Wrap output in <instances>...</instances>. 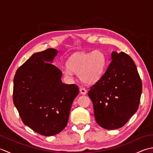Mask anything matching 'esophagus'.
<instances>
[{
  "instance_id": "34e87169",
  "label": "esophagus",
  "mask_w": 153,
  "mask_h": 153,
  "mask_svg": "<svg viewBox=\"0 0 153 153\" xmlns=\"http://www.w3.org/2000/svg\"><path fill=\"white\" fill-rule=\"evenodd\" d=\"M79 91H80V93L82 94V95H86L87 94V90L85 89V88H81L79 89Z\"/></svg>"
}]
</instances>
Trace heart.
Wrapping results in <instances>:
<instances>
[{"label": "heart", "mask_w": 153, "mask_h": 153, "mask_svg": "<svg viewBox=\"0 0 153 153\" xmlns=\"http://www.w3.org/2000/svg\"><path fill=\"white\" fill-rule=\"evenodd\" d=\"M105 64L106 57L102 52H78L69 58L67 61L68 68H64L62 71L68 79H71L73 73H75L82 82L91 85L99 80Z\"/></svg>", "instance_id": "1"}]
</instances>
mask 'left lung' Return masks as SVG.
<instances>
[{"label":"left lung","mask_w":153,"mask_h":153,"mask_svg":"<svg viewBox=\"0 0 153 153\" xmlns=\"http://www.w3.org/2000/svg\"><path fill=\"white\" fill-rule=\"evenodd\" d=\"M106 72L90 87L97 123L106 129L124 126L137 112L142 92V83L132 58L123 52L111 54Z\"/></svg>","instance_id":"1"}]
</instances>
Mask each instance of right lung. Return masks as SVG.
I'll use <instances>...</instances> for the list:
<instances>
[{
  "label": "right lung",
  "mask_w": 153,
  "mask_h": 153,
  "mask_svg": "<svg viewBox=\"0 0 153 153\" xmlns=\"http://www.w3.org/2000/svg\"><path fill=\"white\" fill-rule=\"evenodd\" d=\"M58 53L48 48L34 53L14 78L13 102L22 122L44 136L58 134L65 128L79 93L76 85L62 82V73L52 64Z\"/></svg>",
  "instance_id": "1"
}]
</instances>
